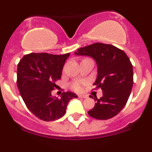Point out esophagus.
Listing matches in <instances>:
<instances>
[{"label": "esophagus", "mask_w": 152, "mask_h": 152, "mask_svg": "<svg viewBox=\"0 0 152 152\" xmlns=\"http://www.w3.org/2000/svg\"><path fill=\"white\" fill-rule=\"evenodd\" d=\"M79 97H81V98H87L88 97V96H86V95H78Z\"/></svg>", "instance_id": "esophagus-1"}]
</instances>
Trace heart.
<instances>
[{"mask_svg": "<svg viewBox=\"0 0 152 152\" xmlns=\"http://www.w3.org/2000/svg\"><path fill=\"white\" fill-rule=\"evenodd\" d=\"M87 83L84 80H75L71 84V88L77 92H80L84 89V87L86 85Z\"/></svg>", "mask_w": 152, "mask_h": 152, "instance_id": "1", "label": "heart"}]
</instances>
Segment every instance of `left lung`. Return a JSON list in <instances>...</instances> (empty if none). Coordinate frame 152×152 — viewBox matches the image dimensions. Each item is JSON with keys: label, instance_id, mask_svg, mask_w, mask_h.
Instances as JSON below:
<instances>
[{"label": "left lung", "instance_id": "8db88e82", "mask_svg": "<svg viewBox=\"0 0 152 152\" xmlns=\"http://www.w3.org/2000/svg\"><path fill=\"white\" fill-rule=\"evenodd\" d=\"M75 54L93 58L97 65L94 85L101 88L103 96L95 97L89 116L108 119L117 115L126 106L133 85V68L127 55L117 47L100 42L80 48Z\"/></svg>", "mask_w": 152, "mask_h": 152}]
</instances>
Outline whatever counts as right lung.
I'll list each match as a JSON object with an SVG mask.
<instances>
[{
	"label": "right lung",
	"mask_w": 152,
	"mask_h": 152,
	"mask_svg": "<svg viewBox=\"0 0 152 152\" xmlns=\"http://www.w3.org/2000/svg\"><path fill=\"white\" fill-rule=\"evenodd\" d=\"M69 56L30 53L17 65V83L21 96L27 108L42 120L54 121L62 117L70 100L77 97L72 92H64L59 99L52 96L55 82L61 78Z\"/></svg>",
	"instance_id": "1"
}]
</instances>
